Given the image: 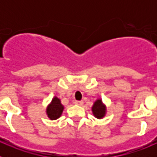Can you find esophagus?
<instances>
[{"label":"esophagus","mask_w":157,"mask_h":157,"mask_svg":"<svg viewBox=\"0 0 157 157\" xmlns=\"http://www.w3.org/2000/svg\"><path fill=\"white\" fill-rule=\"evenodd\" d=\"M75 104L77 105H82L83 101H75Z\"/></svg>","instance_id":"1"}]
</instances>
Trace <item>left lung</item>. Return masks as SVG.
Segmentation results:
<instances>
[{"label": "left lung", "mask_w": 157, "mask_h": 157, "mask_svg": "<svg viewBox=\"0 0 157 157\" xmlns=\"http://www.w3.org/2000/svg\"><path fill=\"white\" fill-rule=\"evenodd\" d=\"M93 113L98 119L103 118L105 115V107L101 102V100H98L92 108Z\"/></svg>", "instance_id": "obj_1"}]
</instances>
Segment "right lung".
<instances>
[{"label":"right lung","mask_w":157,"mask_h":157,"mask_svg":"<svg viewBox=\"0 0 157 157\" xmlns=\"http://www.w3.org/2000/svg\"><path fill=\"white\" fill-rule=\"evenodd\" d=\"M63 110V106L60 103L59 99L57 98H54L51 104L47 108V115L50 120H56L61 116L62 112Z\"/></svg>","instance_id":"1"}]
</instances>
